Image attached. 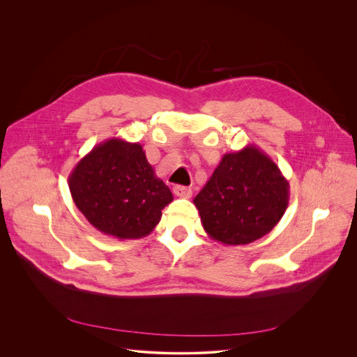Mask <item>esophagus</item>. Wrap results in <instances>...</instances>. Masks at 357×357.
<instances>
[{
	"instance_id": "obj_1",
	"label": "esophagus",
	"mask_w": 357,
	"mask_h": 357,
	"mask_svg": "<svg viewBox=\"0 0 357 357\" xmlns=\"http://www.w3.org/2000/svg\"><path fill=\"white\" fill-rule=\"evenodd\" d=\"M174 193L179 197H190L192 195V189L188 186H182V185H175L174 186Z\"/></svg>"
}]
</instances>
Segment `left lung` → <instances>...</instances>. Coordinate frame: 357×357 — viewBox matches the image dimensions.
<instances>
[{
	"instance_id": "8db88e82",
	"label": "left lung",
	"mask_w": 357,
	"mask_h": 357,
	"mask_svg": "<svg viewBox=\"0 0 357 357\" xmlns=\"http://www.w3.org/2000/svg\"><path fill=\"white\" fill-rule=\"evenodd\" d=\"M289 185L277 164L254 144L225 154L193 199L203 229L227 245L270 233L287 211Z\"/></svg>"
}]
</instances>
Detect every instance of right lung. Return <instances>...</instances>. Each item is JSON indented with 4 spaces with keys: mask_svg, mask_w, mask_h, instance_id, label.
Instances as JSON below:
<instances>
[{
    "mask_svg": "<svg viewBox=\"0 0 357 357\" xmlns=\"http://www.w3.org/2000/svg\"><path fill=\"white\" fill-rule=\"evenodd\" d=\"M69 189L87 222L120 240L148 236L174 200L142 145L121 138L100 142L83 157L69 176Z\"/></svg>",
    "mask_w": 357,
    "mask_h": 357,
    "instance_id": "obj_1",
    "label": "right lung"
}]
</instances>
